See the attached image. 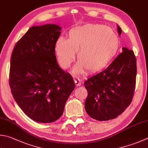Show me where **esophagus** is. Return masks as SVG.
<instances>
[{
    "label": "esophagus",
    "instance_id": "esophagus-1",
    "mask_svg": "<svg viewBox=\"0 0 148 148\" xmlns=\"http://www.w3.org/2000/svg\"><path fill=\"white\" fill-rule=\"evenodd\" d=\"M75 85L77 86H81V82H80V80H75Z\"/></svg>",
    "mask_w": 148,
    "mask_h": 148
}]
</instances>
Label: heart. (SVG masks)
Segmentation results:
<instances>
[{"instance_id": "b5f03b06", "label": "heart", "mask_w": 148, "mask_h": 148, "mask_svg": "<svg viewBox=\"0 0 148 148\" xmlns=\"http://www.w3.org/2000/svg\"><path fill=\"white\" fill-rule=\"evenodd\" d=\"M119 48L118 36L104 25L88 24L71 29L68 39L59 37L55 42L57 60L63 69H68L73 62L75 52L79 63L73 73L80 74L100 71L110 63Z\"/></svg>"}]
</instances>
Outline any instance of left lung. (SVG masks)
<instances>
[{
	"mask_svg": "<svg viewBox=\"0 0 148 148\" xmlns=\"http://www.w3.org/2000/svg\"><path fill=\"white\" fill-rule=\"evenodd\" d=\"M117 30L121 36L122 29ZM136 61L132 50L122 48V53L104 70L84 82L88 91L85 110L90 117L108 121L117 117L129 106L134 94Z\"/></svg>",
	"mask_w": 148,
	"mask_h": 148,
	"instance_id": "left-lung-1",
	"label": "left lung"
}]
</instances>
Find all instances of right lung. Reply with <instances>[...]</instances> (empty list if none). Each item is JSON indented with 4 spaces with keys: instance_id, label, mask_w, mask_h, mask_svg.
Masks as SVG:
<instances>
[{
    "instance_id": "add662e5",
    "label": "right lung",
    "mask_w": 148,
    "mask_h": 148,
    "mask_svg": "<svg viewBox=\"0 0 148 148\" xmlns=\"http://www.w3.org/2000/svg\"><path fill=\"white\" fill-rule=\"evenodd\" d=\"M61 29L51 24L32 27L16 42L11 57L13 98L28 117L40 123L60 117L75 88L73 78L60 68L55 54Z\"/></svg>"
}]
</instances>
